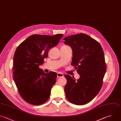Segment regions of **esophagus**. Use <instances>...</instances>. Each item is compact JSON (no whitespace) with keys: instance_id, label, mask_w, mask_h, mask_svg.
I'll return each instance as SVG.
<instances>
[{"instance_id":"obj_1","label":"esophagus","mask_w":121,"mask_h":121,"mask_svg":"<svg viewBox=\"0 0 121 121\" xmlns=\"http://www.w3.org/2000/svg\"><path fill=\"white\" fill-rule=\"evenodd\" d=\"M57 77L58 78H60V77H63V75L62 73L61 72H58L57 73Z\"/></svg>"}]
</instances>
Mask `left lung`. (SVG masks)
Masks as SVG:
<instances>
[{
	"instance_id": "left-lung-1",
	"label": "left lung",
	"mask_w": 121,
	"mask_h": 121,
	"mask_svg": "<svg viewBox=\"0 0 121 121\" xmlns=\"http://www.w3.org/2000/svg\"><path fill=\"white\" fill-rule=\"evenodd\" d=\"M64 43L73 52L71 65L80 78L66 74L64 91L67 99L76 105L89 103L99 93L106 70L103 50L100 44L87 35L80 33L64 38Z\"/></svg>"
}]
</instances>
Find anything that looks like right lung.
Here are the masks:
<instances>
[{
    "label": "right lung",
    "instance_id": "add662e5",
    "mask_svg": "<svg viewBox=\"0 0 121 121\" xmlns=\"http://www.w3.org/2000/svg\"><path fill=\"white\" fill-rule=\"evenodd\" d=\"M62 34L52 36L34 35L17 47L14 56L13 78L18 92L26 102L39 105L50 97L57 74H46L39 68L48 56L49 51L57 45Z\"/></svg>",
    "mask_w": 121,
    "mask_h": 121
}]
</instances>
